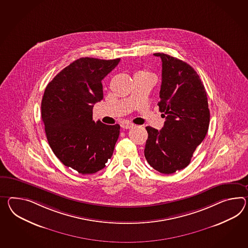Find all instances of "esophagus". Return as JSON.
I'll return each instance as SVG.
<instances>
[{
	"instance_id": "obj_1",
	"label": "esophagus",
	"mask_w": 248,
	"mask_h": 248,
	"mask_svg": "<svg viewBox=\"0 0 248 248\" xmlns=\"http://www.w3.org/2000/svg\"><path fill=\"white\" fill-rule=\"evenodd\" d=\"M134 126V124L129 122H123L121 124V127L123 129H131Z\"/></svg>"
}]
</instances>
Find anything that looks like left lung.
<instances>
[{"label":"left lung","mask_w":248,"mask_h":248,"mask_svg":"<svg viewBox=\"0 0 248 248\" xmlns=\"http://www.w3.org/2000/svg\"><path fill=\"white\" fill-rule=\"evenodd\" d=\"M162 83L157 103L166 118L160 131L146 127L144 156L158 172L169 175L186 168L205 138L210 110L199 75L186 62L162 53Z\"/></svg>","instance_id":"obj_1"}]
</instances>
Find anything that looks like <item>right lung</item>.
<instances>
[{
  "label": "right lung",
  "mask_w": 248,
  "mask_h": 248,
  "mask_svg": "<svg viewBox=\"0 0 248 248\" xmlns=\"http://www.w3.org/2000/svg\"><path fill=\"white\" fill-rule=\"evenodd\" d=\"M120 58L82 57L58 73L46 88L41 115L49 145L64 166L79 174L106 167L119 137L120 125L93 120V107L103 99L102 79Z\"/></svg>",
  "instance_id": "obj_1"
}]
</instances>
